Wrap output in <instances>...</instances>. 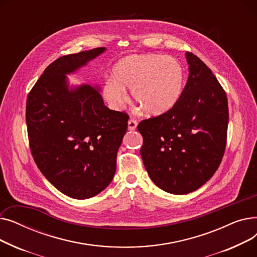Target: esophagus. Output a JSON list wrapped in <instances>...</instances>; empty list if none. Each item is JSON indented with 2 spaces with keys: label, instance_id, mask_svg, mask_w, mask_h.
Returning a JSON list of instances; mask_svg holds the SVG:
<instances>
[{
  "label": "esophagus",
  "instance_id": "1",
  "mask_svg": "<svg viewBox=\"0 0 257 257\" xmlns=\"http://www.w3.org/2000/svg\"><path fill=\"white\" fill-rule=\"evenodd\" d=\"M138 126V120L134 119V118H130L128 120V129L129 130H136Z\"/></svg>",
  "mask_w": 257,
  "mask_h": 257
}]
</instances>
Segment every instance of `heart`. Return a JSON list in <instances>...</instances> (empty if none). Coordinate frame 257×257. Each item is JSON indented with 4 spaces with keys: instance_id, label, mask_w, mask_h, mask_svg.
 Masks as SVG:
<instances>
[{
    "instance_id": "heart-1",
    "label": "heart",
    "mask_w": 257,
    "mask_h": 257,
    "mask_svg": "<svg viewBox=\"0 0 257 257\" xmlns=\"http://www.w3.org/2000/svg\"><path fill=\"white\" fill-rule=\"evenodd\" d=\"M114 78L108 79L103 93L113 109H120L131 96L143 112L159 115L169 111L181 96L185 73L182 64L170 56L132 54L114 65Z\"/></svg>"
}]
</instances>
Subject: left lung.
<instances>
[{
    "mask_svg": "<svg viewBox=\"0 0 257 257\" xmlns=\"http://www.w3.org/2000/svg\"><path fill=\"white\" fill-rule=\"evenodd\" d=\"M187 82L178 102L138 126L141 155L152 181L175 195L192 193L218 170L226 148L228 101L209 67L186 52Z\"/></svg>",
    "mask_w": 257,
    "mask_h": 257,
    "instance_id": "left-lung-1",
    "label": "left lung"
}]
</instances>
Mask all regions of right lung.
<instances>
[{"label":"right lung","instance_id":"1","mask_svg":"<svg viewBox=\"0 0 257 257\" xmlns=\"http://www.w3.org/2000/svg\"><path fill=\"white\" fill-rule=\"evenodd\" d=\"M96 48L62 56L39 77L27 98L32 156L58 191L74 199L98 195L112 181L128 115L104 105L98 85L70 87L66 75L104 53Z\"/></svg>","mask_w":257,"mask_h":257}]
</instances>
